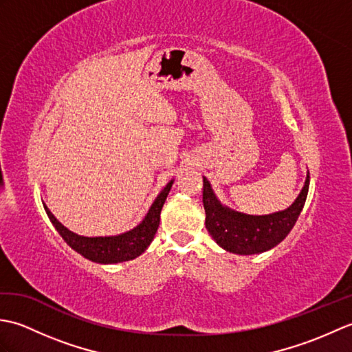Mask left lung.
I'll list each match as a JSON object with an SVG mask.
<instances>
[{
  "label": "left lung",
  "mask_w": 352,
  "mask_h": 352,
  "mask_svg": "<svg viewBox=\"0 0 352 352\" xmlns=\"http://www.w3.org/2000/svg\"><path fill=\"white\" fill-rule=\"evenodd\" d=\"M203 182L206 228L213 241L228 252L251 256L272 250L290 233L307 199L310 175L307 172L304 188L294 203L284 210L269 214H246L233 210L214 195L206 177Z\"/></svg>",
  "instance_id": "1"
}]
</instances>
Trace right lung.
I'll return each instance as SVG.
<instances>
[{
  "mask_svg": "<svg viewBox=\"0 0 352 352\" xmlns=\"http://www.w3.org/2000/svg\"><path fill=\"white\" fill-rule=\"evenodd\" d=\"M172 184H174V180H170L164 186L163 190L154 199L151 207H149L145 218L140 221V223H138V226L131 228L130 231H125V233L116 236H80L66 228L62 222H58L47 206H43V208L45 212H47L51 223L58 231V234H60L63 241L68 243L74 251H77L80 256L101 265L122 263V261H129L139 257L140 254H144L146 251L149 243L153 242L160 223L162 207L164 204V201H166Z\"/></svg>",
  "mask_w": 352,
  "mask_h": 352,
  "instance_id": "add662e5",
  "label": "right lung"
}]
</instances>
